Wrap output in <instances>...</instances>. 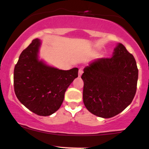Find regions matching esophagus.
Listing matches in <instances>:
<instances>
[{
    "mask_svg": "<svg viewBox=\"0 0 149 149\" xmlns=\"http://www.w3.org/2000/svg\"><path fill=\"white\" fill-rule=\"evenodd\" d=\"M83 74V70L81 68H80L79 71H78V76H81V75Z\"/></svg>",
    "mask_w": 149,
    "mask_h": 149,
    "instance_id": "obj_1",
    "label": "esophagus"
}]
</instances>
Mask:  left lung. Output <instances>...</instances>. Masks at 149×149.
I'll return each mask as SVG.
<instances>
[{"mask_svg":"<svg viewBox=\"0 0 149 149\" xmlns=\"http://www.w3.org/2000/svg\"><path fill=\"white\" fill-rule=\"evenodd\" d=\"M83 71V102L90 112L110 118L132 102L139 71L134 57L122 44L117 45L111 58H97Z\"/></svg>","mask_w":149,"mask_h":149,"instance_id":"1","label":"left lung"}]
</instances>
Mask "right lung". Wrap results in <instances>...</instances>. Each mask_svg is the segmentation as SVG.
Listing matches in <instances>:
<instances>
[{
	"instance_id": "1",
	"label": "right lung",
	"mask_w": 149,
	"mask_h": 149,
	"mask_svg": "<svg viewBox=\"0 0 149 149\" xmlns=\"http://www.w3.org/2000/svg\"><path fill=\"white\" fill-rule=\"evenodd\" d=\"M41 42L32 43L19 55L14 69V91L27 109L40 116H49L59 109L66 89L78 77V68L60 70L39 59Z\"/></svg>"
}]
</instances>
